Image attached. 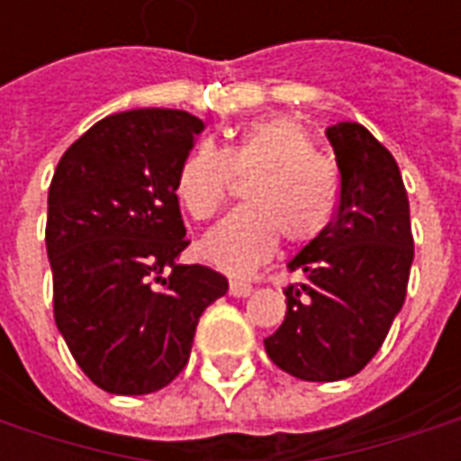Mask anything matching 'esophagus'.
<instances>
[{"label": "esophagus", "mask_w": 461, "mask_h": 461, "mask_svg": "<svg viewBox=\"0 0 461 461\" xmlns=\"http://www.w3.org/2000/svg\"><path fill=\"white\" fill-rule=\"evenodd\" d=\"M254 286L251 284H244V281H231L230 284V294L231 296H237V299H247Z\"/></svg>", "instance_id": "esophagus-1"}]
</instances>
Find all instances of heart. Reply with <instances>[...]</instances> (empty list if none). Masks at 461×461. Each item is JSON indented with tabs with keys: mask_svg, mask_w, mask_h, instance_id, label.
Segmentation results:
<instances>
[{
	"mask_svg": "<svg viewBox=\"0 0 461 461\" xmlns=\"http://www.w3.org/2000/svg\"><path fill=\"white\" fill-rule=\"evenodd\" d=\"M249 180L244 210L212 227L200 241L202 259L230 276H249L274 257L279 234L309 244L329 230L339 207V175L313 152L296 118L271 115L249 122L227 150L202 142L185 158L175 194L194 220L217 214L231 180Z\"/></svg>",
	"mask_w": 461,
	"mask_h": 461,
	"instance_id": "b5f03b06",
	"label": "heart"
}]
</instances>
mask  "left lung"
<instances>
[{
	"label": "left lung",
	"instance_id": "1",
	"mask_svg": "<svg viewBox=\"0 0 461 461\" xmlns=\"http://www.w3.org/2000/svg\"><path fill=\"white\" fill-rule=\"evenodd\" d=\"M340 172L330 227L289 261L286 316L264 340L289 375L333 383L360 373L402 309L412 267L410 202L395 158L360 122L326 128Z\"/></svg>",
	"mask_w": 461,
	"mask_h": 461
}]
</instances>
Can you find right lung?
<instances>
[{
    "mask_svg": "<svg viewBox=\"0 0 461 461\" xmlns=\"http://www.w3.org/2000/svg\"><path fill=\"white\" fill-rule=\"evenodd\" d=\"M204 122L185 111L108 115L64 152L49 187L54 319L78 367L113 395H148L187 366L202 311L230 284L180 264L177 172Z\"/></svg>",
    "mask_w": 461,
    "mask_h": 461,
    "instance_id": "1",
    "label": "right lung"
}]
</instances>
